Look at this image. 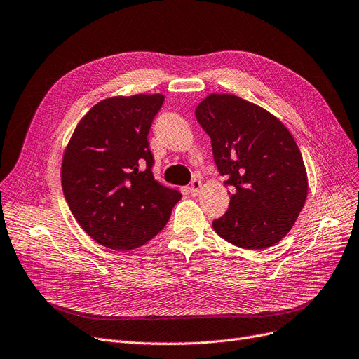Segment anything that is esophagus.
<instances>
[{
	"label": "esophagus",
	"mask_w": 359,
	"mask_h": 359,
	"mask_svg": "<svg viewBox=\"0 0 359 359\" xmlns=\"http://www.w3.org/2000/svg\"><path fill=\"white\" fill-rule=\"evenodd\" d=\"M200 189H201V180H200V179H194V180L191 182V184H189L188 192H189L191 195H196L198 192H200Z\"/></svg>",
	"instance_id": "34e87169"
}]
</instances>
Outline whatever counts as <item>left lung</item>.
I'll list each match as a JSON object with an SVG mask.
<instances>
[{
  "label": "left lung",
  "instance_id": "left-lung-1",
  "mask_svg": "<svg viewBox=\"0 0 359 359\" xmlns=\"http://www.w3.org/2000/svg\"><path fill=\"white\" fill-rule=\"evenodd\" d=\"M195 116L231 189L228 211L213 220L217 235L247 250L281 241L308 195L306 168L291 133L268 111L233 95H210Z\"/></svg>",
  "mask_w": 359,
  "mask_h": 359
}]
</instances>
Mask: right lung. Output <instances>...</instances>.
<instances>
[{"label": "right lung", "mask_w": 359, "mask_h": 359, "mask_svg": "<svg viewBox=\"0 0 359 359\" xmlns=\"http://www.w3.org/2000/svg\"><path fill=\"white\" fill-rule=\"evenodd\" d=\"M163 103V95L102 100L79 121L65 151L66 203L79 226L108 248L149 241L182 198L152 171L148 135Z\"/></svg>", "instance_id": "right-lung-1"}]
</instances>
